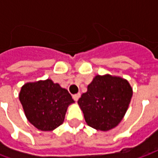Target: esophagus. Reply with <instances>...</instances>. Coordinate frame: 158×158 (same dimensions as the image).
<instances>
[{"label": "esophagus", "instance_id": "obj_1", "mask_svg": "<svg viewBox=\"0 0 158 158\" xmlns=\"http://www.w3.org/2000/svg\"><path fill=\"white\" fill-rule=\"evenodd\" d=\"M80 96H81V95H80V93H77V94H75V95H73V100H74V101H76V102H77V101L79 99Z\"/></svg>", "mask_w": 158, "mask_h": 158}]
</instances>
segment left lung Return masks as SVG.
<instances>
[{"instance_id": "1", "label": "left lung", "mask_w": 158, "mask_h": 158, "mask_svg": "<svg viewBox=\"0 0 158 158\" xmlns=\"http://www.w3.org/2000/svg\"><path fill=\"white\" fill-rule=\"evenodd\" d=\"M132 95L133 89L126 79L110 74L96 75L78 104L88 125L107 131L121 122Z\"/></svg>"}]
</instances>
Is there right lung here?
I'll return each instance as SVG.
<instances>
[{
  "label": "right lung",
  "mask_w": 158,
  "mask_h": 158,
  "mask_svg": "<svg viewBox=\"0 0 158 158\" xmlns=\"http://www.w3.org/2000/svg\"><path fill=\"white\" fill-rule=\"evenodd\" d=\"M19 101L29 122L42 131H52L61 125L68 107L74 102L67 89L49 79L26 83Z\"/></svg>",
  "instance_id": "obj_1"
}]
</instances>
